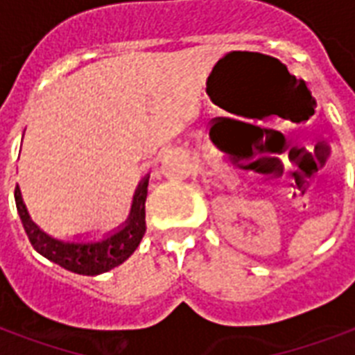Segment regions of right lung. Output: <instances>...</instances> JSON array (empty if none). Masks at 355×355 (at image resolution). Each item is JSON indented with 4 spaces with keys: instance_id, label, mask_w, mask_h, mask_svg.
<instances>
[{
    "instance_id": "right-lung-1",
    "label": "right lung",
    "mask_w": 355,
    "mask_h": 355,
    "mask_svg": "<svg viewBox=\"0 0 355 355\" xmlns=\"http://www.w3.org/2000/svg\"><path fill=\"white\" fill-rule=\"evenodd\" d=\"M147 186L149 177H145L138 184V189L134 193L130 216L125 221L118 232L110 234L101 241L75 243L55 239L49 234L42 230L36 223H33L29 211L25 208L21 191L16 188V208H18L19 219L24 223L25 232L29 237L31 245L36 252H40L53 263L60 265L64 269L77 272V275L96 276L101 272L114 269L121 265L130 254L138 248L139 241L145 234V199H147Z\"/></svg>"
}]
</instances>
